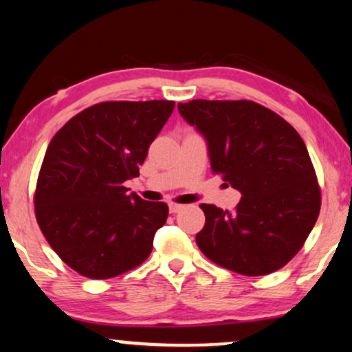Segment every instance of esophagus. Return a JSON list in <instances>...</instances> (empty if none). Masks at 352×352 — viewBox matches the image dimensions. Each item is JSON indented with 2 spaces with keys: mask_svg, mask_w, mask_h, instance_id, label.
<instances>
[{
  "mask_svg": "<svg viewBox=\"0 0 352 352\" xmlns=\"http://www.w3.org/2000/svg\"><path fill=\"white\" fill-rule=\"evenodd\" d=\"M185 206L184 205H177V203H170V205H168V211H170V213H179V211H182L184 210Z\"/></svg>",
  "mask_w": 352,
  "mask_h": 352,
  "instance_id": "obj_1",
  "label": "esophagus"
}]
</instances>
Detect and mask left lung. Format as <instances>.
I'll use <instances>...</instances> for the list:
<instances>
[{
    "label": "left lung",
    "instance_id": "8db88e82",
    "mask_svg": "<svg viewBox=\"0 0 352 352\" xmlns=\"http://www.w3.org/2000/svg\"><path fill=\"white\" fill-rule=\"evenodd\" d=\"M179 113L206 139L213 173L243 195L234 211L200 205V251L241 275L282 269L302 249L321 206L303 139L272 109L248 100H192L179 103Z\"/></svg>",
    "mask_w": 352,
    "mask_h": 352
}]
</instances>
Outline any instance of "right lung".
<instances>
[{
	"label": "right lung",
	"mask_w": 352,
	"mask_h": 352,
	"mask_svg": "<svg viewBox=\"0 0 352 352\" xmlns=\"http://www.w3.org/2000/svg\"><path fill=\"white\" fill-rule=\"evenodd\" d=\"M167 100L103 101L75 114L45 151L34 206L42 234L75 272L111 278L149 257L168 206L128 193L124 182L167 122Z\"/></svg>",
	"instance_id": "1"
}]
</instances>
